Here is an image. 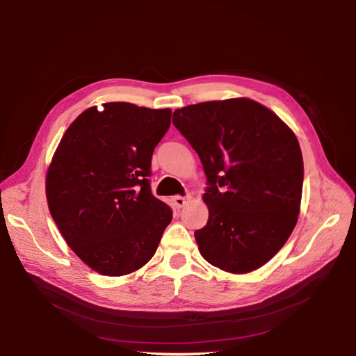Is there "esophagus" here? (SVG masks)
Segmentation results:
<instances>
[{"label": "esophagus", "instance_id": "esophagus-1", "mask_svg": "<svg viewBox=\"0 0 356 356\" xmlns=\"http://www.w3.org/2000/svg\"><path fill=\"white\" fill-rule=\"evenodd\" d=\"M191 200V196H187V197H181V196H175V197H172V202H174V204H175V208H178V209H181V208H184L186 204H187V202H190Z\"/></svg>", "mask_w": 356, "mask_h": 356}]
</instances>
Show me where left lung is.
Segmentation results:
<instances>
[{"label":"left lung","mask_w":356,"mask_h":356,"mask_svg":"<svg viewBox=\"0 0 356 356\" xmlns=\"http://www.w3.org/2000/svg\"><path fill=\"white\" fill-rule=\"evenodd\" d=\"M175 127L207 174L209 218L195 232L202 257L233 275L250 273L279 252L293 233L303 191V156L296 134L250 98L188 105Z\"/></svg>","instance_id":"obj_1"}]
</instances>
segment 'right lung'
<instances>
[{"mask_svg": "<svg viewBox=\"0 0 356 356\" xmlns=\"http://www.w3.org/2000/svg\"><path fill=\"white\" fill-rule=\"evenodd\" d=\"M102 106L83 111L63 134L47 168L46 197L80 260L99 275L124 276L152 260L172 220L147 178L172 111Z\"/></svg>", "mask_w": 356, "mask_h": 356, "instance_id": "obj_1", "label": "right lung"}]
</instances>
